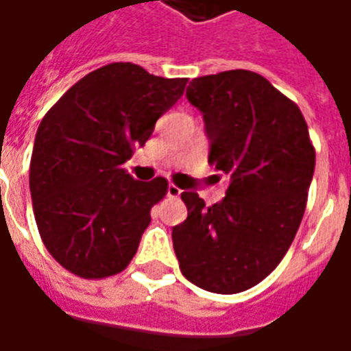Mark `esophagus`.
I'll return each instance as SVG.
<instances>
[{
	"instance_id": "esophagus-1",
	"label": "esophagus",
	"mask_w": 351,
	"mask_h": 351,
	"mask_svg": "<svg viewBox=\"0 0 351 351\" xmlns=\"http://www.w3.org/2000/svg\"><path fill=\"white\" fill-rule=\"evenodd\" d=\"M182 193V190L178 188V186H175V184H169L167 186V195L169 197H178Z\"/></svg>"
}]
</instances>
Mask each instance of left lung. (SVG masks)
Returning a JSON list of instances; mask_svg holds the SVG:
<instances>
[{"mask_svg":"<svg viewBox=\"0 0 351 351\" xmlns=\"http://www.w3.org/2000/svg\"><path fill=\"white\" fill-rule=\"evenodd\" d=\"M186 95L203 112L208 163L229 176V188L213 206L184 191L188 218L173 228V248L191 284L241 293L267 278L293 243L316 150L301 108L258 73L199 77Z\"/></svg>","mask_w":351,"mask_h":351,"instance_id":"1","label":"left lung"}]
</instances>
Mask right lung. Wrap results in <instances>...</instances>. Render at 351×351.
<instances>
[{
    "label": "right lung",
    "mask_w": 351,
    "mask_h": 351,
    "mask_svg": "<svg viewBox=\"0 0 351 351\" xmlns=\"http://www.w3.org/2000/svg\"><path fill=\"white\" fill-rule=\"evenodd\" d=\"M186 82L116 62L88 73L45 114L29 191L43 244L64 269L99 280L130 265L152 206L167 195V180H135L123 163L180 99Z\"/></svg>",
    "instance_id": "1"
}]
</instances>
